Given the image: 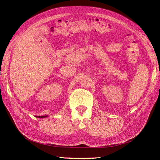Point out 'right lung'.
<instances>
[{
    "mask_svg": "<svg viewBox=\"0 0 160 160\" xmlns=\"http://www.w3.org/2000/svg\"><path fill=\"white\" fill-rule=\"evenodd\" d=\"M48 117V115H43V116H37L36 118H47Z\"/></svg>",
    "mask_w": 160,
    "mask_h": 160,
    "instance_id": "right-lung-1",
    "label": "right lung"
}]
</instances>
